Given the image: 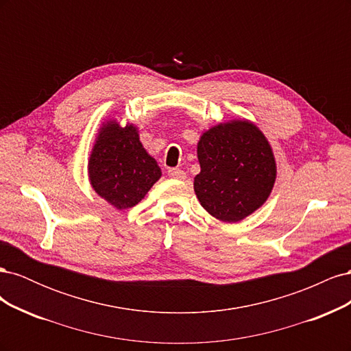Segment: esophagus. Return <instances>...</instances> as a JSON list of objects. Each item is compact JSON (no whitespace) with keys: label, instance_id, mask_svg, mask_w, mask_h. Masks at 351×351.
I'll return each mask as SVG.
<instances>
[{"label":"esophagus","instance_id":"obj_1","mask_svg":"<svg viewBox=\"0 0 351 351\" xmlns=\"http://www.w3.org/2000/svg\"><path fill=\"white\" fill-rule=\"evenodd\" d=\"M168 176L171 178H177V180H184L186 178V173L183 171V169L180 168H169L168 169Z\"/></svg>","mask_w":351,"mask_h":351}]
</instances>
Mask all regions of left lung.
<instances>
[{
    "mask_svg": "<svg viewBox=\"0 0 351 351\" xmlns=\"http://www.w3.org/2000/svg\"><path fill=\"white\" fill-rule=\"evenodd\" d=\"M195 193L212 217L239 222L261 208L277 178L272 147L256 125L232 120L210 127L197 143Z\"/></svg>",
    "mask_w": 351,
    "mask_h": 351,
    "instance_id": "obj_1",
    "label": "left lung"
}]
</instances>
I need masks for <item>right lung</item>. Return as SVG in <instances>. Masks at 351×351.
Instances as JSON below:
<instances>
[{"mask_svg": "<svg viewBox=\"0 0 351 351\" xmlns=\"http://www.w3.org/2000/svg\"><path fill=\"white\" fill-rule=\"evenodd\" d=\"M95 192L117 209L133 208L161 177V168L146 152L133 124L110 120L99 129L89 158Z\"/></svg>", "mask_w": 351, "mask_h": 351, "instance_id": "1", "label": "right lung"}]
</instances>
